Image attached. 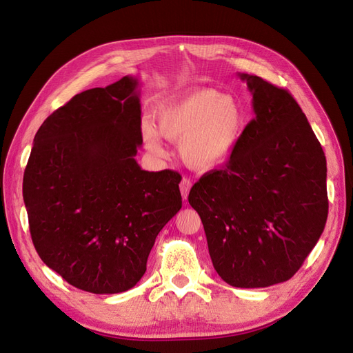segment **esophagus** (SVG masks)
<instances>
[{
    "instance_id": "1",
    "label": "esophagus",
    "mask_w": 353,
    "mask_h": 353,
    "mask_svg": "<svg viewBox=\"0 0 353 353\" xmlns=\"http://www.w3.org/2000/svg\"><path fill=\"white\" fill-rule=\"evenodd\" d=\"M179 190H181V196H183L184 200H187L188 197V193L191 190V181L187 179V178H183V181L179 183Z\"/></svg>"
}]
</instances>
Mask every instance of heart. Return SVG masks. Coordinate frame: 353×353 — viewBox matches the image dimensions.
I'll list each match as a JSON object with an SVG mask.
<instances>
[{"label":"heart","instance_id":"b5f03b06","mask_svg":"<svg viewBox=\"0 0 353 353\" xmlns=\"http://www.w3.org/2000/svg\"><path fill=\"white\" fill-rule=\"evenodd\" d=\"M156 121L157 128L148 119L141 123L148 152L165 154L162 134L168 140L179 141L178 152L188 166L210 170L225 163L237 147L244 128V110L232 95L201 88L160 104Z\"/></svg>","mask_w":353,"mask_h":353}]
</instances>
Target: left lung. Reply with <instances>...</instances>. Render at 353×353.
<instances>
[{
  "label": "left lung",
  "mask_w": 353,
  "mask_h": 353,
  "mask_svg": "<svg viewBox=\"0 0 353 353\" xmlns=\"http://www.w3.org/2000/svg\"><path fill=\"white\" fill-rule=\"evenodd\" d=\"M239 77L253 95L254 117L225 166L203 175L188 201L221 279L259 288L290 280L321 237L327 162L292 94L254 74Z\"/></svg>",
  "instance_id": "obj_1"
}]
</instances>
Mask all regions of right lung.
I'll return each instance as SVG.
<instances>
[{
	"instance_id": "right-lung-1",
	"label": "right lung",
	"mask_w": 353,
	"mask_h": 353,
	"mask_svg": "<svg viewBox=\"0 0 353 353\" xmlns=\"http://www.w3.org/2000/svg\"><path fill=\"white\" fill-rule=\"evenodd\" d=\"M140 81L77 94L41 125L23 175L30 237L48 268L95 294L141 280L157 234L183 206L174 170L137 163Z\"/></svg>"
}]
</instances>
